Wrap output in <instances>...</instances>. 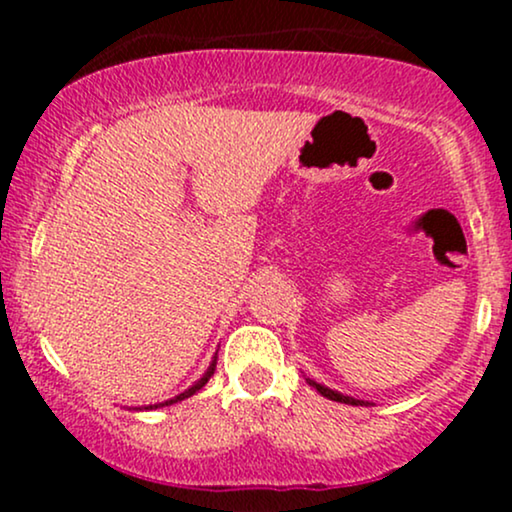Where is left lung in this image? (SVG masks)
Listing matches in <instances>:
<instances>
[{
	"label": "left lung",
	"mask_w": 512,
	"mask_h": 512,
	"mask_svg": "<svg viewBox=\"0 0 512 512\" xmlns=\"http://www.w3.org/2000/svg\"><path fill=\"white\" fill-rule=\"evenodd\" d=\"M310 385L315 387L317 392H320L322 397H327V399H334V402H342V404H363L361 399H354V397H346V395H339V392H334V390H330V387H325V385H317V383H313V380H308Z\"/></svg>",
	"instance_id": "8db88e82"
}]
</instances>
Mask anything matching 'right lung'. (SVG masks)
I'll return each instance as SVG.
<instances>
[{
    "instance_id": "add662e5",
    "label": "right lung",
    "mask_w": 512,
    "mask_h": 512,
    "mask_svg": "<svg viewBox=\"0 0 512 512\" xmlns=\"http://www.w3.org/2000/svg\"><path fill=\"white\" fill-rule=\"evenodd\" d=\"M214 368H216V363H211V366H209V370H207V373H204V375H202V378H199V380H197V383L190 387V390H185V392H182V395H178V397H175V399H170V402H166V404L180 402V399H187V397H192V395H195V392H197V390H202V387L209 383V378H211V375H214ZM156 407H158V404H156ZM161 407H163V404H161Z\"/></svg>"
}]
</instances>
